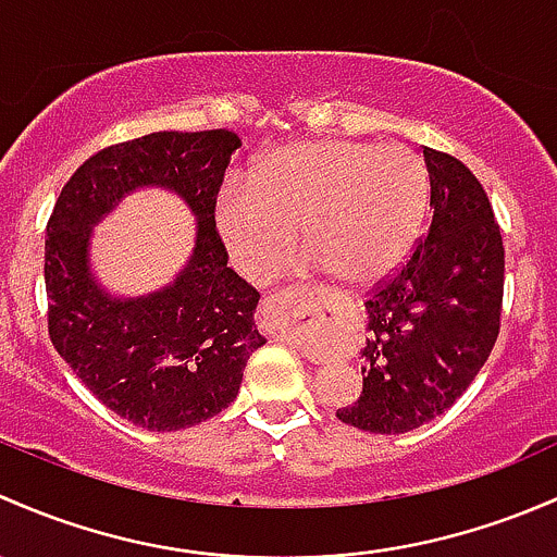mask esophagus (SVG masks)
Here are the masks:
<instances>
[{"label":"esophagus","instance_id":"esophagus-1","mask_svg":"<svg viewBox=\"0 0 557 557\" xmlns=\"http://www.w3.org/2000/svg\"><path fill=\"white\" fill-rule=\"evenodd\" d=\"M262 311L268 313V319L273 321L278 332H286V335H295L300 330V321L306 317H317V313H330V306H311L302 295H297L295 289H284L278 295L268 297Z\"/></svg>","mask_w":557,"mask_h":557}]
</instances>
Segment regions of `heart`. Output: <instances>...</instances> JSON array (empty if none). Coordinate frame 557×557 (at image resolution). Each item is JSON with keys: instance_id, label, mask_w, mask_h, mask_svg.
Returning <instances> with one entry per match:
<instances>
[{"instance_id": "b5f03b06", "label": "heart", "mask_w": 557, "mask_h": 557, "mask_svg": "<svg viewBox=\"0 0 557 557\" xmlns=\"http://www.w3.org/2000/svg\"><path fill=\"white\" fill-rule=\"evenodd\" d=\"M426 203V171L405 147L306 139L262 154L246 187L222 193L216 222L251 276L278 268L302 227V249L321 271L370 289L407 260Z\"/></svg>"}]
</instances>
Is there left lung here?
Instances as JSON below:
<instances>
[{
  "label": "left lung",
  "instance_id": "left-lung-1",
  "mask_svg": "<svg viewBox=\"0 0 557 557\" xmlns=\"http://www.w3.org/2000/svg\"><path fill=\"white\" fill-rule=\"evenodd\" d=\"M434 206L429 233L367 297L362 394L337 410L372 434H405L443 416L491 357L502 326L504 244L478 176L423 147Z\"/></svg>",
  "mask_w": 557,
  "mask_h": 557
}]
</instances>
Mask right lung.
Masks as SVG:
<instances>
[{"instance_id":"right-lung-1","label":"right lung","mask_w":557,"mask_h":557,"mask_svg":"<svg viewBox=\"0 0 557 557\" xmlns=\"http://www.w3.org/2000/svg\"><path fill=\"white\" fill-rule=\"evenodd\" d=\"M233 131H158L90 154L64 185L45 236L48 332L74 375L125 421L176 432L236 399L246 359L265 343L255 326L260 292L227 268L214 222ZM158 184L199 220L191 262L177 281L136 301L109 298L87 268L89 227L125 191Z\"/></svg>"}]
</instances>
